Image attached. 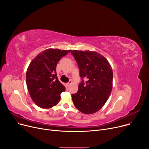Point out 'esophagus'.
Wrapping results in <instances>:
<instances>
[{"label":"esophagus","mask_w":149,"mask_h":149,"mask_svg":"<svg viewBox=\"0 0 149 149\" xmlns=\"http://www.w3.org/2000/svg\"><path fill=\"white\" fill-rule=\"evenodd\" d=\"M72 83V81L71 80H69V81L68 83H67L66 84V86L67 87H68V86H69V85H70V84H71Z\"/></svg>","instance_id":"esophagus-1"}]
</instances>
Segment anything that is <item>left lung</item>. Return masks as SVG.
Masks as SVG:
<instances>
[{
	"instance_id": "obj_1",
	"label": "left lung",
	"mask_w": 149,
	"mask_h": 149,
	"mask_svg": "<svg viewBox=\"0 0 149 149\" xmlns=\"http://www.w3.org/2000/svg\"><path fill=\"white\" fill-rule=\"evenodd\" d=\"M80 70L81 79L79 90L72 94L75 107L84 114L94 113L102 107L112 89L113 72L102 55L90 51H71Z\"/></svg>"
}]
</instances>
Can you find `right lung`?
<instances>
[{"label":"right lung","instance_id":"add662e5","mask_svg":"<svg viewBox=\"0 0 149 149\" xmlns=\"http://www.w3.org/2000/svg\"><path fill=\"white\" fill-rule=\"evenodd\" d=\"M71 50L46 49L31 61L26 73L29 95L37 106L49 109L57 105L65 87L58 79L57 63Z\"/></svg>","mask_w":149,"mask_h":149}]
</instances>
